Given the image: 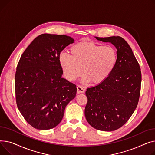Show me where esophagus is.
<instances>
[{
  "mask_svg": "<svg viewBox=\"0 0 155 155\" xmlns=\"http://www.w3.org/2000/svg\"><path fill=\"white\" fill-rule=\"evenodd\" d=\"M77 92L78 93H83L84 92V89L81 86H77Z\"/></svg>",
  "mask_w": 155,
  "mask_h": 155,
  "instance_id": "34e87169",
  "label": "esophagus"
}]
</instances>
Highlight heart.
Instances as JSON below:
<instances>
[{
  "label": "heart",
  "instance_id": "1",
  "mask_svg": "<svg viewBox=\"0 0 155 155\" xmlns=\"http://www.w3.org/2000/svg\"><path fill=\"white\" fill-rule=\"evenodd\" d=\"M70 56L61 53L59 64L69 81L78 79L83 70V81L99 84L108 78L116 65L117 54L110 45H101L89 41L77 43L69 49Z\"/></svg>",
  "mask_w": 155,
  "mask_h": 155
}]
</instances>
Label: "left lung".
<instances>
[{"mask_svg": "<svg viewBox=\"0 0 155 155\" xmlns=\"http://www.w3.org/2000/svg\"><path fill=\"white\" fill-rule=\"evenodd\" d=\"M95 38L113 44L117 49V59L107 79L87 89L84 113L87 121L94 128L112 131L128 121L137 107L141 72L131 48L123 38L120 36Z\"/></svg>", "mask_w": 155, "mask_h": 155, "instance_id": "obj_1", "label": "left lung"}]
</instances>
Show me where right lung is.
I'll return each mask as SVG.
<instances>
[{
    "instance_id": "obj_1",
    "label": "right lung",
    "mask_w": 155,
    "mask_h": 155,
    "mask_svg": "<svg viewBox=\"0 0 155 155\" xmlns=\"http://www.w3.org/2000/svg\"><path fill=\"white\" fill-rule=\"evenodd\" d=\"M74 39L66 35L42 34L22 54L15 76L16 103L25 121L40 130L61 121L66 106L76 94V86L62 78L61 51Z\"/></svg>"
}]
</instances>
